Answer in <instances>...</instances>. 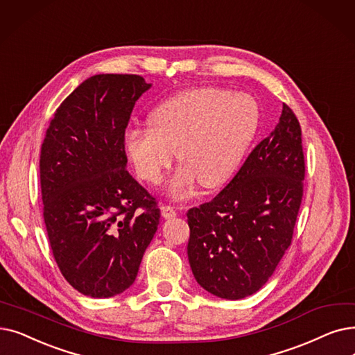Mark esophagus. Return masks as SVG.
<instances>
[{"label":"esophagus","instance_id":"34e87169","mask_svg":"<svg viewBox=\"0 0 355 355\" xmlns=\"http://www.w3.org/2000/svg\"><path fill=\"white\" fill-rule=\"evenodd\" d=\"M161 213H162V216H164L165 219H173V218H175V216H177V211H175V209L171 205H164L161 207Z\"/></svg>","mask_w":355,"mask_h":355}]
</instances>
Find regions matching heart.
Here are the masks:
<instances>
[{
    "mask_svg": "<svg viewBox=\"0 0 355 355\" xmlns=\"http://www.w3.org/2000/svg\"><path fill=\"white\" fill-rule=\"evenodd\" d=\"M152 128H130L123 148L141 180L158 184L173 165L175 150L184 165L168 184L184 196L198 180L216 189L235 174L259 125V109L250 96L214 87L178 92L150 113Z\"/></svg>",
    "mask_w": 355,
    "mask_h": 355,
    "instance_id": "obj_1",
    "label": "heart"
}]
</instances>
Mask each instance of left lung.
I'll return each instance as SVG.
<instances>
[{
	"instance_id": "obj_1",
	"label": "left lung",
	"mask_w": 355,
	"mask_h": 355,
	"mask_svg": "<svg viewBox=\"0 0 355 355\" xmlns=\"http://www.w3.org/2000/svg\"><path fill=\"white\" fill-rule=\"evenodd\" d=\"M300 123L287 104L275 129L227 186L187 211V254L197 283L238 300L263 287L291 245L303 197Z\"/></svg>"
}]
</instances>
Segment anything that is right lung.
Returning <instances> with one entry per match:
<instances>
[{
    "label": "right lung",
    "instance_id": "obj_1",
    "mask_svg": "<svg viewBox=\"0 0 355 355\" xmlns=\"http://www.w3.org/2000/svg\"><path fill=\"white\" fill-rule=\"evenodd\" d=\"M150 84L100 73L60 103L40 149L43 219L65 280L91 297L129 288L155 235L158 202L126 169L123 137Z\"/></svg>",
    "mask_w": 355,
    "mask_h": 355
}]
</instances>
